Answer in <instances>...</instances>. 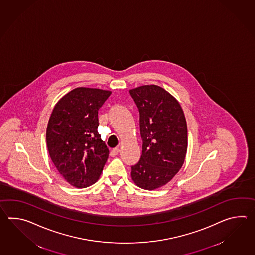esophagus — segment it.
I'll return each mask as SVG.
<instances>
[{
	"label": "esophagus",
	"mask_w": 255,
	"mask_h": 255,
	"mask_svg": "<svg viewBox=\"0 0 255 255\" xmlns=\"http://www.w3.org/2000/svg\"><path fill=\"white\" fill-rule=\"evenodd\" d=\"M120 152V149L119 148H114L112 151H111V153H110V155L111 156H115V155H117L118 153H119Z\"/></svg>",
	"instance_id": "esophagus-1"
}]
</instances>
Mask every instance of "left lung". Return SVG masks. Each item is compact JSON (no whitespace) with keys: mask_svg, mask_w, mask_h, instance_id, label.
I'll list each match as a JSON object with an SVG mask.
<instances>
[{"mask_svg":"<svg viewBox=\"0 0 255 255\" xmlns=\"http://www.w3.org/2000/svg\"><path fill=\"white\" fill-rule=\"evenodd\" d=\"M130 94L139 110L142 140L141 158L130 176L138 187L153 190L167 184L184 164L187 122L179 102L159 86H141Z\"/></svg>","mask_w":255,"mask_h":255,"instance_id":"8db88e82","label":"left lung"}]
</instances>
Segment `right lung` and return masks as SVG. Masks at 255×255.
<instances>
[{
  "label": "right lung",
  "instance_id": "obj_1",
  "mask_svg": "<svg viewBox=\"0 0 255 255\" xmlns=\"http://www.w3.org/2000/svg\"><path fill=\"white\" fill-rule=\"evenodd\" d=\"M112 94L109 91L77 88L62 97L46 128L52 162L71 186L84 188L96 183L109 156L98 132V112Z\"/></svg>",
  "mask_w": 255,
  "mask_h": 255
}]
</instances>
